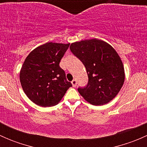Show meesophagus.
Masks as SVG:
<instances>
[{"instance_id":"1","label":"esophagus","mask_w":147,"mask_h":147,"mask_svg":"<svg viewBox=\"0 0 147 147\" xmlns=\"http://www.w3.org/2000/svg\"><path fill=\"white\" fill-rule=\"evenodd\" d=\"M72 86H73L74 87H76V85H77V81H76V80H73L72 81Z\"/></svg>"}]
</instances>
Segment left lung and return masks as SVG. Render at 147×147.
<instances>
[{
    "mask_svg": "<svg viewBox=\"0 0 147 147\" xmlns=\"http://www.w3.org/2000/svg\"><path fill=\"white\" fill-rule=\"evenodd\" d=\"M69 49L81 60L88 75L87 86L78 89L84 100L93 105L113 100L125 78L124 65L116 50L97 38L73 42Z\"/></svg>",
    "mask_w": 147,
    "mask_h": 147,
    "instance_id": "1",
    "label": "left lung"
}]
</instances>
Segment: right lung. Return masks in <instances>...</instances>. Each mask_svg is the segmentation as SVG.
<instances>
[{"label":"right lung","instance_id":"1","mask_svg":"<svg viewBox=\"0 0 147 147\" xmlns=\"http://www.w3.org/2000/svg\"><path fill=\"white\" fill-rule=\"evenodd\" d=\"M69 43L47 42L27 56L20 72L22 88L32 102L40 107L56 105L72 87L60 62Z\"/></svg>","mask_w":147,"mask_h":147}]
</instances>
